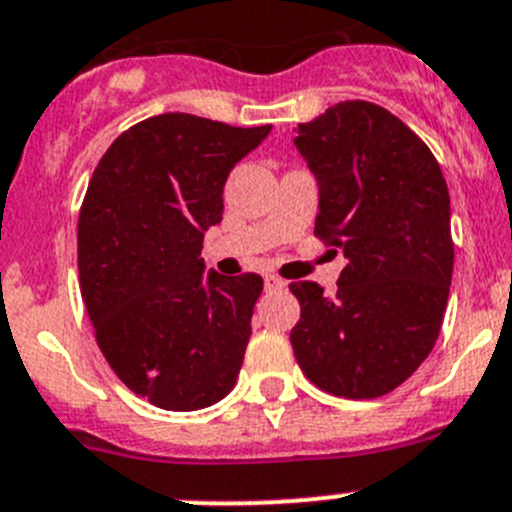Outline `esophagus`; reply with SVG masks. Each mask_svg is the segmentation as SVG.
<instances>
[{
	"label": "esophagus",
	"instance_id": "obj_1",
	"mask_svg": "<svg viewBox=\"0 0 512 512\" xmlns=\"http://www.w3.org/2000/svg\"><path fill=\"white\" fill-rule=\"evenodd\" d=\"M264 284H266V289H269V292H276V289H284V287H287V281L279 279V276H274V274L266 276Z\"/></svg>",
	"mask_w": 512,
	"mask_h": 512
}]
</instances>
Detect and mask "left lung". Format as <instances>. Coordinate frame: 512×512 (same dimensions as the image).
I'll use <instances>...</instances> for the list:
<instances>
[{"label": "left lung", "instance_id": "obj_1", "mask_svg": "<svg viewBox=\"0 0 512 512\" xmlns=\"http://www.w3.org/2000/svg\"><path fill=\"white\" fill-rule=\"evenodd\" d=\"M294 147L320 190L314 233L348 259L335 297L317 281L289 287L302 307L294 358L332 396H386L442 330L454 266L447 182L414 131L368 101L299 124Z\"/></svg>", "mask_w": 512, "mask_h": 512}]
</instances>
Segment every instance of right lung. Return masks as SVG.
<instances>
[{
  "label": "right lung",
  "mask_w": 512,
  "mask_h": 512,
  "mask_svg": "<svg viewBox=\"0 0 512 512\" xmlns=\"http://www.w3.org/2000/svg\"><path fill=\"white\" fill-rule=\"evenodd\" d=\"M269 131L159 114L124 131L88 182L83 302L103 358L159 409H205L236 386L264 281L205 274L200 248L223 220L225 180Z\"/></svg>",
  "instance_id": "obj_1"
}]
</instances>
